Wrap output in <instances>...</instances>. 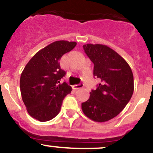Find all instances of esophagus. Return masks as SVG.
I'll list each match as a JSON object with an SVG mask.
<instances>
[{"label": "esophagus", "instance_id": "obj_1", "mask_svg": "<svg viewBox=\"0 0 153 153\" xmlns=\"http://www.w3.org/2000/svg\"><path fill=\"white\" fill-rule=\"evenodd\" d=\"M72 87H73L74 90H78V89H81V88H82V87H84V84H75V85H74Z\"/></svg>", "mask_w": 153, "mask_h": 153}]
</instances>
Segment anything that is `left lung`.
Listing matches in <instances>:
<instances>
[{
    "label": "left lung",
    "mask_w": 153,
    "mask_h": 153,
    "mask_svg": "<svg viewBox=\"0 0 153 153\" xmlns=\"http://www.w3.org/2000/svg\"><path fill=\"white\" fill-rule=\"evenodd\" d=\"M94 64L93 75L100 84L81 104L88 118L103 123L113 119L124 109L134 92V78L129 65L116 51L101 44L83 45Z\"/></svg>",
    "instance_id": "8db88e82"
}]
</instances>
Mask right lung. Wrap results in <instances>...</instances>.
Wrapping results in <instances>:
<instances>
[{
  "instance_id": "add662e5",
  "label": "right lung",
  "mask_w": 153,
  "mask_h": 153,
  "mask_svg": "<svg viewBox=\"0 0 153 153\" xmlns=\"http://www.w3.org/2000/svg\"><path fill=\"white\" fill-rule=\"evenodd\" d=\"M75 42L60 40L39 51L27 63L20 78L22 100L28 114L40 122H46L59 114L65 96L72 87L60 79L66 72L59 60L72 51Z\"/></svg>"
}]
</instances>
